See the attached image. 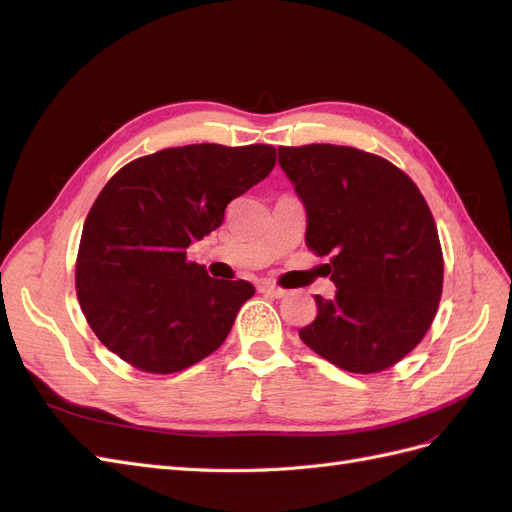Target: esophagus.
Returning a JSON list of instances; mask_svg holds the SVG:
<instances>
[{"label":"esophagus","mask_w":512,"mask_h":512,"mask_svg":"<svg viewBox=\"0 0 512 512\" xmlns=\"http://www.w3.org/2000/svg\"><path fill=\"white\" fill-rule=\"evenodd\" d=\"M258 290H260L262 294H267V297H271V299H282L284 294H286V290L277 288V286L271 284V282H260V284H258Z\"/></svg>","instance_id":"obj_1"}]
</instances>
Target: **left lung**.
<instances>
[{
  "label": "left lung",
  "instance_id": "8db88e82",
  "mask_svg": "<svg viewBox=\"0 0 512 512\" xmlns=\"http://www.w3.org/2000/svg\"><path fill=\"white\" fill-rule=\"evenodd\" d=\"M307 213L305 243L331 256L333 299L303 344L352 374H376L416 348L442 297L436 222L414 181L374 153L337 145L277 149Z\"/></svg>",
  "mask_w": 512,
  "mask_h": 512
}]
</instances>
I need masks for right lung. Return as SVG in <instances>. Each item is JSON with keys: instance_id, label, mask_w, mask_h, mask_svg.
I'll list each match as a JSON object with an SVG mask.
<instances>
[{"instance_id": "right-lung-1", "label": "right lung", "mask_w": 512, "mask_h": 512, "mask_svg": "<svg viewBox=\"0 0 512 512\" xmlns=\"http://www.w3.org/2000/svg\"><path fill=\"white\" fill-rule=\"evenodd\" d=\"M273 166L271 145H185L138 158L104 185L83 226L76 297L108 350L173 374L222 346L256 290L209 277L185 250Z\"/></svg>"}]
</instances>
